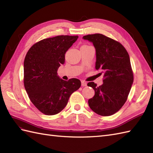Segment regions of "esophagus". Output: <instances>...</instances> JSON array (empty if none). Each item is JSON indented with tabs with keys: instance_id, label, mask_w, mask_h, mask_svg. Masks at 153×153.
Returning <instances> with one entry per match:
<instances>
[{
	"instance_id": "obj_1",
	"label": "esophagus",
	"mask_w": 153,
	"mask_h": 153,
	"mask_svg": "<svg viewBox=\"0 0 153 153\" xmlns=\"http://www.w3.org/2000/svg\"><path fill=\"white\" fill-rule=\"evenodd\" d=\"M81 85H82V86H86L87 85V83L85 82V81H82L81 82Z\"/></svg>"
}]
</instances>
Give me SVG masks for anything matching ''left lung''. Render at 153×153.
Returning <instances> with one entry per match:
<instances>
[{"label":"left lung","mask_w":153,"mask_h":153,"mask_svg":"<svg viewBox=\"0 0 153 153\" xmlns=\"http://www.w3.org/2000/svg\"><path fill=\"white\" fill-rule=\"evenodd\" d=\"M83 39L93 44L96 50L95 68L103 75V84L97 87L93 82L88 86L95 94L88 100L91 110L102 116L119 111L126 102L133 82L130 59L126 50L117 41L103 34L84 36Z\"/></svg>","instance_id":"1"}]
</instances>
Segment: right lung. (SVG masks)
<instances>
[{
	"label": "right lung",
	"instance_id": "right-lung-1",
	"mask_svg": "<svg viewBox=\"0 0 153 153\" xmlns=\"http://www.w3.org/2000/svg\"><path fill=\"white\" fill-rule=\"evenodd\" d=\"M78 36L44 39L29 50L24 63V86L31 102L45 115L57 114L65 108L69 96L81 86L77 78L61 79L57 69Z\"/></svg>",
	"mask_w": 153,
	"mask_h": 153
}]
</instances>
